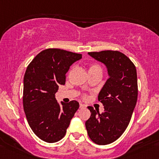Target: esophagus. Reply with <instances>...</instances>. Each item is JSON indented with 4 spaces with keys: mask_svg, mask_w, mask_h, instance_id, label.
<instances>
[{
    "mask_svg": "<svg viewBox=\"0 0 159 159\" xmlns=\"http://www.w3.org/2000/svg\"><path fill=\"white\" fill-rule=\"evenodd\" d=\"M79 107H80V109H83V108L86 107V106L84 105V104H82V103H80L79 104Z\"/></svg>",
    "mask_w": 159,
    "mask_h": 159,
    "instance_id": "1",
    "label": "esophagus"
}]
</instances>
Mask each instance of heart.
Masks as SVG:
<instances>
[{"mask_svg": "<svg viewBox=\"0 0 159 159\" xmlns=\"http://www.w3.org/2000/svg\"><path fill=\"white\" fill-rule=\"evenodd\" d=\"M88 71L89 73L90 72H95V71H99V72H102V68L101 66L97 63H92L89 66L88 68ZM83 97L84 99L87 98L86 95H84Z\"/></svg>", "mask_w": 159, "mask_h": 159, "instance_id": "b5f03b06", "label": "heart"}]
</instances>
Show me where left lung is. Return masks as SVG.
Here are the masks:
<instances>
[{
    "label": "left lung",
    "instance_id": "obj_1",
    "mask_svg": "<svg viewBox=\"0 0 159 159\" xmlns=\"http://www.w3.org/2000/svg\"><path fill=\"white\" fill-rule=\"evenodd\" d=\"M88 54L105 64L109 78L98 96L104 112L99 114V110L88 106L91 115L85 127L93 143L109 144L121 137L130 123L138 95L137 70L132 61L117 50Z\"/></svg>",
    "mask_w": 159,
    "mask_h": 159
}]
</instances>
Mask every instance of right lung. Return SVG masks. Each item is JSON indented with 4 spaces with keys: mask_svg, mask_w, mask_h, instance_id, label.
Returning <instances> with one entry per match:
<instances>
[{
    "mask_svg": "<svg viewBox=\"0 0 159 159\" xmlns=\"http://www.w3.org/2000/svg\"><path fill=\"white\" fill-rule=\"evenodd\" d=\"M81 54L57 48L43 50L28 66L24 75V111L34 134L47 143H56L66 135L71 119L79 108L71 100L57 102L55 93L65 84L70 66Z\"/></svg>",
    "mask_w": 159,
    "mask_h": 159,
    "instance_id": "obj_1",
    "label": "right lung"
}]
</instances>
